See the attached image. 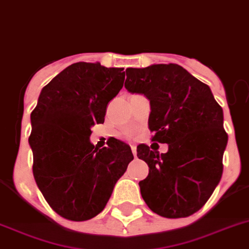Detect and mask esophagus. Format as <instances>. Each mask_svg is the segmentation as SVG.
Masks as SVG:
<instances>
[{
  "label": "esophagus",
  "mask_w": 249,
  "mask_h": 249,
  "mask_svg": "<svg viewBox=\"0 0 249 249\" xmlns=\"http://www.w3.org/2000/svg\"><path fill=\"white\" fill-rule=\"evenodd\" d=\"M131 150H132V154H133V156L136 157V155H137V147H136L135 145H132V146H131Z\"/></svg>",
  "instance_id": "obj_1"
}]
</instances>
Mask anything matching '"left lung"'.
Segmentation results:
<instances>
[{"mask_svg": "<svg viewBox=\"0 0 249 249\" xmlns=\"http://www.w3.org/2000/svg\"><path fill=\"white\" fill-rule=\"evenodd\" d=\"M124 87L150 101L148 128L152 141L167 143L166 154L137 146V156L148 165L139 182L143 200L165 218H185L207 203L223 174L228 135L223 109L213 93L176 64H154L126 70Z\"/></svg>", "mask_w": 249, "mask_h": 249, "instance_id": "1", "label": "left lung"}]
</instances>
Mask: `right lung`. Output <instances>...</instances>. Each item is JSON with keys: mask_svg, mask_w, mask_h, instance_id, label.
<instances>
[{"mask_svg": "<svg viewBox=\"0 0 249 249\" xmlns=\"http://www.w3.org/2000/svg\"><path fill=\"white\" fill-rule=\"evenodd\" d=\"M123 80L122 68L75 63L40 93L29 137L33 173L49 205L63 218L82 222L101 213L133 160L131 147L120 140L103 148L89 140Z\"/></svg>", "mask_w": 249, "mask_h": 249, "instance_id": "obj_1", "label": "right lung"}]
</instances>
